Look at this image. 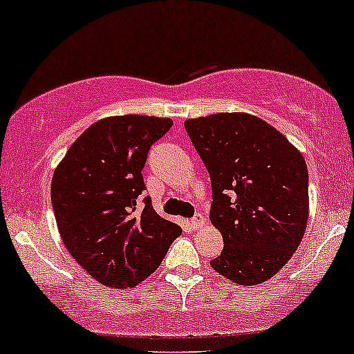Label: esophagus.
Returning <instances> with one entry per match:
<instances>
[{
	"mask_svg": "<svg viewBox=\"0 0 354 354\" xmlns=\"http://www.w3.org/2000/svg\"><path fill=\"white\" fill-rule=\"evenodd\" d=\"M189 224H191L192 230H199V227H203L206 224V216L203 212H196V216L189 221Z\"/></svg>",
	"mask_w": 354,
	"mask_h": 354,
	"instance_id": "34e87169",
	"label": "esophagus"
}]
</instances>
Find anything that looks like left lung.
<instances>
[{
    "label": "left lung",
    "instance_id": "left-lung-1",
    "mask_svg": "<svg viewBox=\"0 0 354 354\" xmlns=\"http://www.w3.org/2000/svg\"><path fill=\"white\" fill-rule=\"evenodd\" d=\"M184 127L211 177L209 218L223 234L211 267L239 285L272 279L306 231V160L282 133L246 113L196 118Z\"/></svg>",
    "mask_w": 354,
    "mask_h": 354
}]
</instances>
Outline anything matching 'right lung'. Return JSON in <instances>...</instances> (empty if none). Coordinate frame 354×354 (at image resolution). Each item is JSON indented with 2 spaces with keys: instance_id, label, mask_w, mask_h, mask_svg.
<instances>
[{
  "instance_id": "right-lung-1",
  "label": "right lung",
  "mask_w": 354,
  "mask_h": 354,
  "mask_svg": "<svg viewBox=\"0 0 354 354\" xmlns=\"http://www.w3.org/2000/svg\"><path fill=\"white\" fill-rule=\"evenodd\" d=\"M155 116H113L72 143L52 178V207L64 245L100 283L128 288L162 263L180 226L143 197L148 151L172 128Z\"/></svg>"
}]
</instances>
